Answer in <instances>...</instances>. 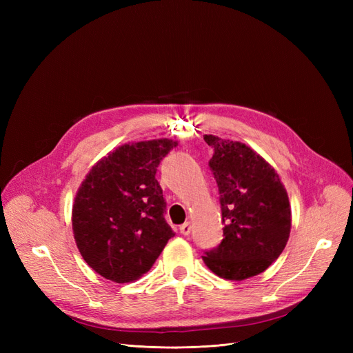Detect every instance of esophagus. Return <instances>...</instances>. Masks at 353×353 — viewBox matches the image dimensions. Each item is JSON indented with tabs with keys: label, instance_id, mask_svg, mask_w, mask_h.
Instances as JSON below:
<instances>
[{
	"label": "esophagus",
	"instance_id": "34e87169",
	"mask_svg": "<svg viewBox=\"0 0 353 353\" xmlns=\"http://www.w3.org/2000/svg\"><path fill=\"white\" fill-rule=\"evenodd\" d=\"M179 232L183 234V236H188V234L191 232V223H190V222L183 223V225L179 227Z\"/></svg>",
	"mask_w": 353,
	"mask_h": 353
}]
</instances>
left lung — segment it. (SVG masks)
Segmentation results:
<instances>
[{"label": "left lung", "mask_w": 353, "mask_h": 353, "mask_svg": "<svg viewBox=\"0 0 353 353\" xmlns=\"http://www.w3.org/2000/svg\"><path fill=\"white\" fill-rule=\"evenodd\" d=\"M213 147L209 166L221 194L223 239L201 256L221 279L241 281L263 272L290 237L292 209L276 170L240 141L205 135Z\"/></svg>", "instance_id": "1"}]
</instances>
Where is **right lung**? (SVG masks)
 I'll list each match as a JSON object with an SVG mask.
<instances>
[{
  "label": "right lung",
  "instance_id": "obj_1",
  "mask_svg": "<svg viewBox=\"0 0 353 353\" xmlns=\"http://www.w3.org/2000/svg\"><path fill=\"white\" fill-rule=\"evenodd\" d=\"M176 145L169 138L123 144L101 157L78 188L73 237L83 261L104 279H141L175 236L163 218L156 170Z\"/></svg>",
  "mask_w": 353,
  "mask_h": 353
}]
</instances>
